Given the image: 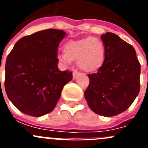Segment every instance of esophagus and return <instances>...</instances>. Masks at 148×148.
Wrapping results in <instances>:
<instances>
[{
    "mask_svg": "<svg viewBox=\"0 0 148 148\" xmlns=\"http://www.w3.org/2000/svg\"><path fill=\"white\" fill-rule=\"evenodd\" d=\"M78 73L77 71H74V72H73V78H74V79H75V78H76V76H77V75H78Z\"/></svg>",
    "mask_w": 148,
    "mask_h": 148,
    "instance_id": "34e87169",
    "label": "esophagus"
}]
</instances>
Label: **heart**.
Instances as JSON below:
<instances>
[{
    "label": "heart",
    "mask_w": 148,
    "mask_h": 148,
    "mask_svg": "<svg viewBox=\"0 0 148 148\" xmlns=\"http://www.w3.org/2000/svg\"><path fill=\"white\" fill-rule=\"evenodd\" d=\"M64 54L58 55L60 61L68 65L77 61L78 67L84 72L93 73L102 66L105 58V48L100 39L87 37L69 40L63 46Z\"/></svg>",
    "instance_id": "obj_1"
}]
</instances>
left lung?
<instances>
[{"mask_svg": "<svg viewBox=\"0 0 148 148\" xmlns=\"http://www.w3.org/2000/svg\"><path fill=\"white\" fill-rule=\"evenodd\" d=\"M105 48L104 64L89 74L84 92L89 108L96 114L111 117L133 104L140 90L141 65L134 48L112 32L101 35Z\"/></svg>", "mask_w": 148, "mask_h": 148, "instance_id": "left-lung-1", "label": "left lung"}]
</instances>
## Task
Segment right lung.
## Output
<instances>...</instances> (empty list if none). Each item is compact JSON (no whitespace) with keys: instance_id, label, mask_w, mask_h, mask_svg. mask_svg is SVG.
<instances>
[{"instance_id":"obj_1","label":"right lung","mask_w":148,"mask_h":148,"mask_svg":"<svg viewBox=\"0 0 148 148\" xmlns=\"http://www.w3.org/2000/svg\"><path fill=\"white\" fill-rule=\"evenodd\" d=\"M66 35L49 29L18 40L5 65V90L22 113L35 117L50 113L73 74L58 68V47Z\"/></svg>"}]
</instances>
